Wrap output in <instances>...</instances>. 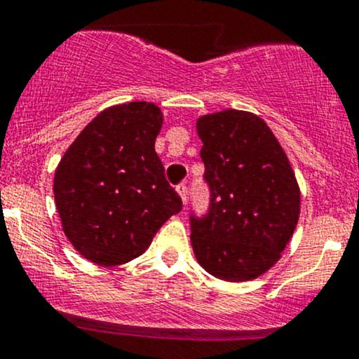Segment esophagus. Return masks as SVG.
<instances>
[{"mask_svg":"<svg viewBox=\"0 0 359 359\" xmlns=\"http://www.w3.org/2000/svg\"><path fill=\"white\" fill-rule=\"evenodd\" d=\"M175 189H177V192H179V196H180V199H182V203L184 204L187 203V185H185V182H180Z\"/></svg>","mask_w":359,"mask_h":359,"instance_id":"obj_1","label":"esophagus"}]
</instances>
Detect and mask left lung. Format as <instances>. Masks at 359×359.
I'll list each match as a JSON object with an SVG mask.
<instances>
[{
  "label": "left lung",
  "mask_w": 359,
  "mask_h": 359,
  "mask_svg": "<svg viewBox=\"0 0 359 359\" xmlns=\"http://www.w3.org/2000/svg\"><path fill=\"white\" fill-rule=\"evenodd\" d=\"M205 216L191 214L197 262L226 282H246L270 270L290 241L300 214V189L285 151L266 123L248 111L224 109L196 123Z\"/></svg>",
  "instance_id": "left-lung-1"
}]
</instances>
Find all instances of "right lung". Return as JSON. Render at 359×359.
Instances as JSON below:
<instances>
[{
	"instance_id": "add662e5",
	"label": "right lung",
	"mask_w": 359,
	"mask_h": 359,
	"mask_svg": "<svg viewBox=\"0 0 359 359\" xmlns=\"http://www.w3.org/2000/svg\"><path fill=\"white\" fill-rule=\"evenodd\" d=\"M162 123L154 102L111 106L81 131L57 167L53 197L62 229L96 265L140 257L182 209L155 151Z\"/></svg>"
}]
</instances>
